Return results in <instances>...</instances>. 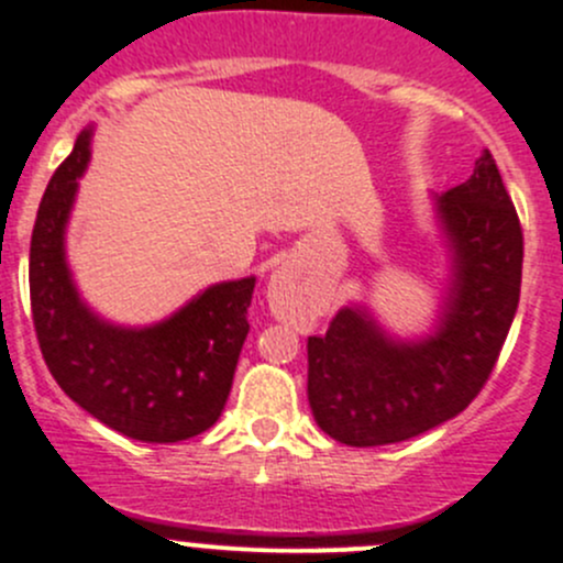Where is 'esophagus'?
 Here are the masks:
<instances>
[{"label":"esophagus","mask_w":563,"mask_h":563,"mask_svg":"<svg viewBox=\"0 0 563 563\" xmlns=\"http://www.w3.org/2000/svg\"><path fill=\"white\" fill-rule=\"evenodd\" d=\"M266 302L277 318L302 316V294H299L297 277L288 266H277L266 286Z\"/></svg>","instance_id":"34e87169"}]
</instances>
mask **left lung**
Wrapping results in <instances>:
<instances>
[{"label": "left lung", "mask_w": 563, "mask_h": 563, "mask_svg": "<svg viewBox=\"0 0 563 563\" xmlns=\"http://www.w3.org/2000/svg\"><path fill=\"white\" fill-rule=\"evenodd\" d=\"M446 280L433 321L397 334L351 299L327 334L308 338V400L318 428L345 446L408 441L457 417L485 387L518 313L523 231L490 152L433 196Z\"/></svg>", "instance_id": "left-lung-1"}]
</instances>
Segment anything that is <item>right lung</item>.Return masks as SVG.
<instances>
[{
	"mask_svg": "<svg viewBox=\"0 0 563 563\" xmlns=\"http://www.w3.org/2000/svg\"><path fill=\"white\" fill-rule=\"evenodd\" d=\"M92 124L81 130L51 176L32 231L30 294L40 351L65 395L98 422L146 444H176L223 413L250 329L255 277L212 283L144 327L100 316L67 261V225L78 179L92 161Z\"/></svg>",
	"mask_w": 563,
	"mask_h": 563,
	"instance_id": "right-lung-1",
	"label": "right lung"
}]
</instances>
